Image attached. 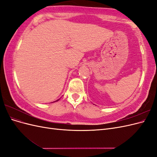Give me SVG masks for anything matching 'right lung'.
Masks as SVG:
<instances>
[{
	"label": "right lung",
	"mask_w": 157,
	"mask_h": 157,
	"mask_svg": "<svg viewBox=\"0 0 157 157\" xmlns=\"http://www.w3.org/2000/svg\"><path fill=\"white\" fill-rule=\"evenodd\" d=\"M58 100H59V99H58ZM57 101H58V100H57Z\"/></svg>",
	"instance_id": "1"
}]
</instances>
